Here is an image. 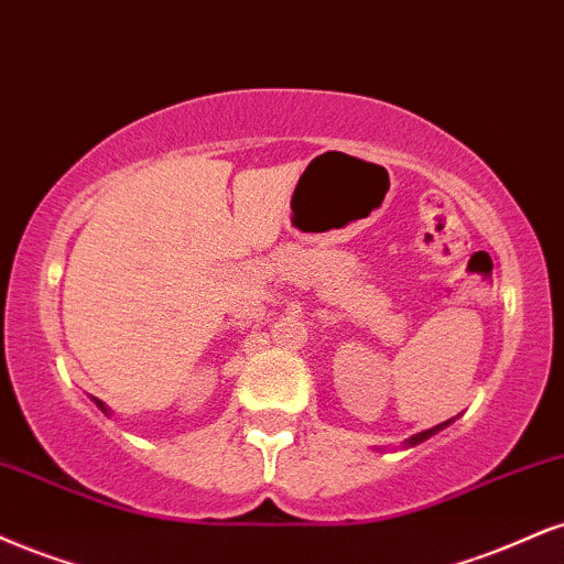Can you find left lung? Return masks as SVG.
Masks as SVG:
<instances>
[{
    "mask_svg": "<svg viewBox=\"0 0 564 564\" xmlns=\"http://www.w3.org/2000/svg\"><path fill=\"white\" fill-rule=\"evenodd\" d=\"M444 425H446V423H441V425H436V429H425V431H415V433H412V436H406V441H404V446L420 444V441H423V438H429V436H431V433H436L438 429H444Z\"/></svg>",
    "mask_w": 564,
    "mask_h": 564,
    "instance_id": "1",
    "label": "left lung"
}]
</instances>
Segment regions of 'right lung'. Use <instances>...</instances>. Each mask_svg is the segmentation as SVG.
Instances as JSON below:
<instances>
[{
	"mask_svg": "<svg viewBox=\"0 0 564 564\" xmlns=\"http://www.w3.org/2000/svg\"><path fill=\"white\" fill-rule=\"evenodd\" d=\"M99 406H101V404H99Z\"/></svg>",
	"mask_w": 564,
	"mask_h": 564,
	"instance_id": "right-lung-1",
	"label": "right lung"
}]
</instances>
